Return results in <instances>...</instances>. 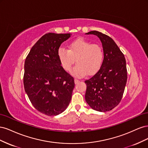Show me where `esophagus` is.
<instances>
[{
  "label": "esophagus",
  "instance_id": "1",
  "mask_svg": "<svg viewBox=\"0 0 148 148\" xmlns=\"http://www.w3.org/2000/svg\"><path fill=\"white\" fill-rule=\"evenodd\" d=\"M74 81H75V84H77L78 83H79V80H78V79H74Z\"/></svg>",
  "mask_w": 148,
  "mask_h": 148
}]
</instances>
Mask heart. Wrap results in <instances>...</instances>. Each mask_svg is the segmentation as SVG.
Listing matches in <instances>:
<instances>
[{
    "label": "heart",
    "mask_w": 148,
    "mask_h": 148,
    "mask_svg": "<svg viewBox=\"0 0 148 148\" xmlns=\"http://www.w3.org/2000/svg\"><path fill=\"white\" fill-rule=\"evenodd\" d=\"M58 57L63 68L70 71L73 65L77 62L72 71L76 77H83L87 73L93 75L101 67L104 53L102 47L97 44H92L83 38H78L70 43L69 50L60 47Z\"/></svg>",
    "instance_id": "heart-1"
}]
</instances>
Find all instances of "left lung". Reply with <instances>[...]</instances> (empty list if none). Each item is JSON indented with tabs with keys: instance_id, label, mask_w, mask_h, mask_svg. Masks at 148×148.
Wrapping results in <instances>:
<instances>
[{
	"instance_id": "8db88e82",
	"label": "left lung",
	"mask_w": 148,
	"mask_h": 148,
	"mask_svg": "<svg viewBox=\"0 0 148 148\" xmlns=\"http://www.w3.org/2000/svg\"><path fill=\"white\" fill-rule=\"evenodd\" d=\"M86 34H94L102 42L104 59L99 70L85 81V100L92 109L107 112L113 109L122 99L127 80L124 55L114 40L97 31Z\"/></svg>"
}]
</instances>
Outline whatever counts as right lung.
Listing matches in <instances>:
<instances>
[{"mask_svg":"<svg viewBox=\"0 0 148 148\" xmlns=\"http://www.w3.org/2000/svg\"><path fill=\"white\" fill-rule=\"evenodd\" d=\"M71 34L49 33L33 46L25 62L23 84L31 104L49 116L59 115L69 106L74 79L62 66L58 51Z\"/></svg>","mask_w":148,"mask_h":148,"instance_id":"add662e5","label":"right lung"}]
</instances>
